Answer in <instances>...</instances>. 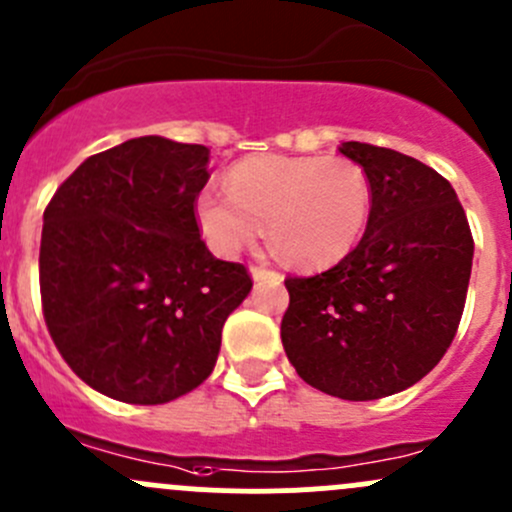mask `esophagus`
Instances as JSON below:
<instances>
[{"label": "esophagus", "instance_id": "34e87169", "mask_svg": "<svg viewBox=\"0 0 512 512\" xmlns=\"http://www.w3.org/2000/svg\"><path fill=\"white\" fill-rule=\"evenodd\" d=\"M251 278L254 281H283V276L278 271H271V268H261V266H251Z\"/></svg>", "mask_w": 512, "mask_h": 512}]
</instances>
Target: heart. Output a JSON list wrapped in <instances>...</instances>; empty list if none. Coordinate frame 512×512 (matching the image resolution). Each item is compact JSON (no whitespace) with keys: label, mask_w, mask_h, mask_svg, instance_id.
<instances>
[{"label":"heart","mask_w":512,"mask_h":512,"mask_svg":"<svg viewBox=\"0 0 512 512\" xmlns=\"http://www.w3.org/2000/svg\"><path fill=\"white\" fill-rule=\"evenodd\" d=\"M370 212V179L342 157H249L229 170L226 192L207 187L194 199L199 234L217 256L241 254L266 224L281 256L303 268L350 254Z\"/></svg>","instance_id":"1"}]
</instances>
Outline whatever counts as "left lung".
I'll return each instance as SVG.
<instances>
[{"instance_id": "8db88e82", "label": "left lung", "mask_w": 512, "mask_h": 512, "mask_svg": "<svg viewBox=\"0 0 512 512\" xmlns=\"http://www.w3.org/2000/svg\"><path fill=\"white\" fill-rule=\"evenodd\" d=\"M337 150L365 170L372 212L340 263L286 278L281 340L295 372L320 392L370 402L412 387L449 350L473 263L466 212L424 162L367 142Z\"/></svg>"}]
</instances>
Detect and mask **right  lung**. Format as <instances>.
<instances>
[{"mask_svg":"<svg viewBox=\"0 0 512 512\" xmlns=\"http://www.w3.org/2000/svg\"><path fill=\"white\" fill-rule=\"evenodd\" d=\"M209 150L145 135L98 152L56 189L39 254L46 328L110 399L165 404L217 365L221 328L251 291L194 219Z\"/></svg>","mask_w":512,"mask_h":512,"instance_id":"add662e5","label":"right lung"}]
</instances>
